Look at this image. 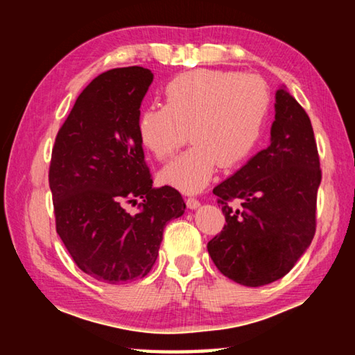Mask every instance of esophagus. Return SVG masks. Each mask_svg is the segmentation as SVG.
<instances>
[{"label":"esophagus","mask_w":355,"mask_h":355,"mask_svg":"<svg viewBox=\"0 0 355 355\" xmlns=\"http://www.w3.org/2000/svg\"><path fill=\"white\" fill-rule=\"evenodd\" d=\"M186 205H188V208L191 209H196L200 207V202L199 199H196V197H188V199H186Z\"/></svg>","instance_id":"obj_1"}]
</instances>
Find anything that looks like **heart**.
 <instances>
[{
  "label": "heart",
  "instance_id": "1",
  "mask_svg": "<svg viewBox=\"0 0 355 355\" xmlns=\"http://www.w3.org/2000/svg\"><path fill=\"white\" fill-rule=\"evenodd\" d=\"M164 106H150L137 119V137L158 161L192 146L161 171L164 183L184 192L205 188L213 173L243 164L254 152L266 122L268 89L249 75L192 70L164 87Z\"/></svg>",
  "mask_w": 355,
  "mask_h": 355
}]
</instances>
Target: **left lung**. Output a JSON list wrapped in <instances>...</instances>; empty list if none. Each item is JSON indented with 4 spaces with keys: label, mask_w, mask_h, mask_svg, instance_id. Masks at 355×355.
I'll return each mask as SVG.
<instances>
[{
    "label": "left lung",
    "mask_w": 355,
    "mask_h": 355,
    "mask_svg": "<svg viewBox=\"0 0 355 355\" xmlns=\"http://www.w3.org/2000/svg\"><path fill=\"white\" fill-rule=\"evenodd\" d=\"M320 183L310 117L279 89L269 147L213 189L225 216L224 228L207 245L216 268L245 286L290 272L315 236ZM233 200L242 207L232 209Z\"/></svg>",
    "instance_id": "1"
}]
</instances>
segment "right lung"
Returning a JSON list of instances; mask_svg holds the SVG:
<instances>
[{
	"instance_id": "add662e5",
	"label": "right lung",
	"mask_w": 355,
	"mask_h": 355,
	"mask_svg": "<svg viewBox=\"0 0 355 355\" xmlns=\"http://www.w3.org/2000/svg\"><path fill=\"white\" fill-rule=\"evenodd\" d=\"M152 81V71L137 65L94 78L51 152L48 182L58 235L83 272L111 285L146 277L166 224L186 208L175 188H153L137 137ZM136 202L138 209L130 212Z\"/></svg>"
}]
</instances>
